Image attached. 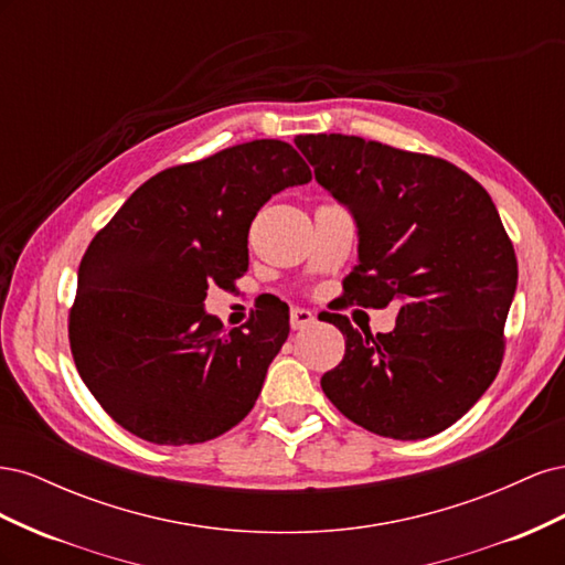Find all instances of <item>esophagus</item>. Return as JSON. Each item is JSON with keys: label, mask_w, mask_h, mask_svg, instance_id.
Wrapping results in <instances>:
<instances>
[{"label": "esophagus", "mask_w": 565, "mask_h": 565, "mask_svg": "<svg viewBox=\"0 0 565 565\" xmlns=\"http://www.w3.org/2000/svg\"><path fill=\"white\" fill-rule=\"evenodd\" d=\"M313 322H316V316L306 309H292V313H289V324H292V330H303Z\"/></svg>", "instance_id": "esophagus-1"}]
</instances>
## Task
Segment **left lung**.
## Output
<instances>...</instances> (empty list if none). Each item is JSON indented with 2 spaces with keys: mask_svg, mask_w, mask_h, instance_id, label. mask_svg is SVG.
<instances>
[{
  "mask_svg": "<svg viewBox=\"0 0 565 565\" xmlns=\"http://www.w3.org/2000/svg\"><path fill=\"white\" fill-rule=\"evenodd\" d=\"M316 181L351 212L358 266L349 303H398L372 337L334 316L347 353L320 386L363 429L419 440L467 415L500 370L516 254L486 188L455 164L361 136H297Z\"/></svg>",
  "mask_w": 565,
  "mask_h": 565,
  "instance_id": "8db88e82",
  "label": "left lung"
}]
</instances>
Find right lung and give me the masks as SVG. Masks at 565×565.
Returning a JSON list of instances; mask_svg holds the SVG:
<instances>
[{
    "label": "right lung",
    "mask_w": 565,
    "mask_h": 565,
    "mask_svg": "<svg viewBox=\"0 0 565 565\" xmlns=\"http://www.w3.org/2000/svg\"><path fill=\"white\" fill-rule=\"evenodd\" d=\"M309 181L292 146L249 141L148 179L94 237L77 270L71 349L122 429L193 446L247 417L289 311L273 303L226 332L204 299L212 282L228 287L247 270L256 212Z\"/></svg>",
    "instance_id": "add662e5"
}]
</instances>
